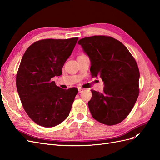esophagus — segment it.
Returning a JSON list of instances; mask_svg holds the SVG:
<instances>
[{"mask_svg": "<svg viewBox=\"0 0 160 160\" xmlns=\"http://www.w3.org/2000/svg\"><path fill=\"white\" fill-rule=\"evenodd\" d=\"M83 89H79V93H82V92H83Z\"/></svg>", "mask_w": 160, "mask_h": 160, "instance_id": "34e87169", "label": "esophagus"}]
</instances>
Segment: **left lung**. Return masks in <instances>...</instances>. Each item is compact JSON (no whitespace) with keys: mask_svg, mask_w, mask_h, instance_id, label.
Here are the masks:
<instances>
[{"mask_svg":"<svg viewBox=\"0 0 160 160\" xmlns=\"http://www.w3.org/2000/svg\"><path fill=\"white\" fill-rule=\"evenodd\" d=\"M91 61L93 77L103 81V93L91 90L88 102L93 118L108 125L119 123L129 114L138 98L139 71L123 43L108 36H93L78 41Z\"/></svg>","mask_w":160,"mask_h":160,"instance_id":"obj_1","label":"left lung"}]
</instances>
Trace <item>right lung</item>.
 Returning <instances> with one entry per match:
<instances>
[{
  "instance_id": "add662e5",
  "label": "right lung",
  "mask_w": 160,
  "mask_h": 160,
  "mask_svg": "<svg viewBox=\"0 0 160 160\" xmlns=\"http://www.w3.org/2000/svg\"><path fill=\"white\" fill-rule=\"evenodd\" d=\"M77 40L75 37L38 41L22 56L16 78L17 91L28 117L41 126H56L69 115L78 89H63L51 79L61 75Z\"/></svg>"
}]
</instances>
